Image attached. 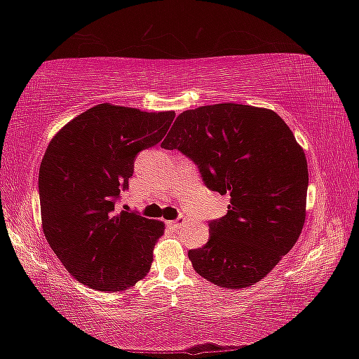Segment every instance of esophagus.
<instances>
[{"mask_svg": "<svg viewBox=\"0 0 359 359\" xmlns=\"http://www.w3.org/2000/svg\"><path fill=\"white\" fill-rule=\"evenodd\" d=\"M184 223H185V218H184V217H179L177 220H171V222H168V226H169V228H172V229H179V228L184 226Z\"/></svg>", "mask_w": 359, "mask_h": 359, "instance_id": "esophagus-1", "label": "esophagus"}]
</instances>
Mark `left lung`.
<instances>
[{
    "instance_id": "obj_1",
    "label": "left lung",
    "mask_w": 359,
    "mask_h": 359,
    "mask_svg": "<svg viewBox=\"0 0 359 359\" xmlns=\"http://www.w3.org/2000/svg\"><path fill=\"white\" fill-rule=\"evenodd\" d=\"M163 149L199 168L205 187L229 194L210 239L188 252L193 269L222 288L259 282L287 255L306 220V154L274 111L234 102L182 112Z\"/></svg>"
}]
</instances>
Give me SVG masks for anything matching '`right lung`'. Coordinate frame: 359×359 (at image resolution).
<instances>
[{"label":"right lung","mask_w":359,"mask_h":359,"mask_svg":"<svg viewBox=\"0 0 359 359\" xmlns=\"http://www.w3.org/2000/svg\"><path fill=\"white\" fill-rule=\"evenodd\" d=\"M174 111L98 104L77 115L48 144L39 168L44 236L58 259L85 287L126 290L150 271L165 223L115 210L139 151L154 147Z\"/></svg>","instance_id":"right-lung-1"}]
</instances>
